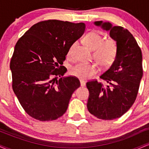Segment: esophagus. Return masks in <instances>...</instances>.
<instances>
[{
	"instance_id": "34e87169",
	"label": "esophagus",
	"mask_w": 149,
	"mask_h": 149,
	"mask_svg": "<svg viewBox=\"0 0 149 149\" xmlns=\"http://www.w3.org/2000/svg\"><path fill=\"white\" fill-rule=\"evenodd\" d=\"M80 85H81V87H84V86H85V82L84 81V80H80Z\"/></svg>"
}]
</instances>
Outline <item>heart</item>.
I'll use <instances>...</instances> for the list:
<instances>
[{"instance_id":"obj_1","label":"heart","mask_w":149,"mask_h":149,"mask_svg":"<svg viewBox=\"0 0 149 149\" xmlns=\"http://www.w3.org/2000/svg\"><path fill=\"white\" fill-rule=\"evenodd\" d=\"M104 38L100 33L97 31L89 32L85 35L84 41L88 47L92 49H95L94 57L103 66H109L113 62L118 52L117 42L111 38L104 40ZM75 43L72 44L68 50L67 55H72ZM99 68L95 64L79 63L73 66L71 69L73 76L86 80L92 78L94 75L98 73Z\"/></svg>"}]
</instances>
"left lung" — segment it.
<instances>
[{"label": "left lung", "mask_w": 149, "mask_h": 149, "mask_svg": "<svg viewBox=\"0 0 149 149\" xmlns=\"http://www.w3.org/2000/svg\"><path fill=\"white\" fill-rule=\"evenodd\" d=\"M117 42L116 57L100 76L107 85L97 80L86 83L89 90L87 107L90 113L102 120L121 117L134 104L143 76L142 54L132 34L126 29L109 22H95Z\"/></svg>", "instance_id": "1"}]
</instances>
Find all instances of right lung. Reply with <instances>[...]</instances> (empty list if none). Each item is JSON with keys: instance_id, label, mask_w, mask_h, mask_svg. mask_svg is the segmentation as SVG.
<instances>
[{"instance_id": "add662e5", "label": "right lung", "mask_w": 149, "mask_h": 149, "mask_svg": "<svg viewBox=\"0 0 149 149\" xmlns=\"http://www.w3.org/2000/svg\"><path fill=\"white\" fill-rule=\"evenodd\" d=\"M85 29L82 22L45 20L32 26L17 42L10 65L12 85L31 117L51 121L66 111L80 83L75 76L63 77L67 69L62 64Z\"/></svg>"}]
</instances>
